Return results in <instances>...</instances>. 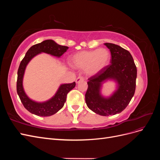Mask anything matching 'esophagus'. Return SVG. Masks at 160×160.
Listing matches in <instances>:
<instances>
[{"label":"esophagus","instance_id":"obj_1","mask_svg":"<svg viewBox=\"0 0 160 160\" xmlns=\"http://www.w3.org/2000/svg\"><path fill=\"white\" fill-rule=\"evenodd\" d=\"M83 81H84V79H83V77H77V79H76V83H79V82Z\"/></svg>","mask_w":160,"mask_h":160}]
</instances>
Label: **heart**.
Returning <instances> with one entry per match:
<instances>
[{
    "label": "heart",
    "mask_w": 160,
    "mask_h": 160,
    "mask_svg": "<svg viewBox=\"0 0 160 160\" xmlns=\"http://www.w3.org/2000/svg\"><path fill=\"white\" fill-rule=\"evenodd\" d=\"M111 60L109 51L101 48L92 51H79L71 57V65L75 69H84L85 75L95 76L107 67Z\"/></svg>",
    "instance_id": "1"
}]
</instances>
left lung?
I'll return each instance as SVG.
<instances>
[{"instance_id": "8db88e82", "label": "left lung", "mask_w": 160, "mask_h": 160, "mask_svg": "<svg viewBox=\"0 0 160 160\" xmlns=\"http://www.w3.org/2000/svg\"><path fill=\"white\" fill-rule=\"evenodd\" d=\"M104 45L111 55V64L97 75L89 79L85 93V102L94 113L109 116L122 112L134 95L137 78V68L131 53L113 43ZM113 81L116 89L109 96L102 93L105 82Z\"/></svg>"}]
</instances>
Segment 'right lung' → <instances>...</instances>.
<instances>
[{
  "label": "right lung",
  "mask_w": 160,
  "mask_h": 160,
  "mask_svg": "<svg viewBox=\"0 0 160 160\" xmlns=\"http://www.w3.org/2000/svg\"><path fill=\"white\" fill-rule=\"evenodd\" d=\"M68 49V47L60 45L53 40L49 39L32 46L26 52L17 72V91L24 107L30 113L41 117H47L55 114L63 107L67 93L75 88L76 84L75 82L61 84L55 95L47 101H37L32 100L27 95L23 88V78L27 66L34 57L41 53L44 52L60 58Z\"/></svg>",
  "instance_id": "right-lung-1"
}]
</instances>
